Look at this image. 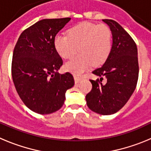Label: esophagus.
I'll return each mask as SVG.
<instances>
[{"label": "esophagus", "mask_w": 151, "mask_h": 151, "mask_svg": "<svg viewBox=\"0 0 151 151\" xmlns=\"http://www.w3.org/2000/svg\"><path fill=\"white\" fill-rule=\"evenodd\" d=\"M74 79H75V82L76 83H78V82L82 80V78L81 77H78V76H74Z\"/></svg>", "instance_id": "esophagus-1"}]
</instances>
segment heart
I'll return each mask as SVG.
<instances>
[{
  "label": "heart",
  "instance_id": "obj_1",
  "mask_svg": "<svg viewBox=\"0 0 151 151\" xmlns=\"http://www.w3.org/2000/svg\"><path fill=\"white\" fill-rule=\"evenodd\" d=\"M54 47L62 58L72 59L66 64V69L76 75L82 74L93 65L101 66L110 56L113 45L111 31L106 26L83 22L70 28L68 35H57Z\"/></svg>",
  "mask_w": 151,
  "mask_h": 151
}]
</instances>
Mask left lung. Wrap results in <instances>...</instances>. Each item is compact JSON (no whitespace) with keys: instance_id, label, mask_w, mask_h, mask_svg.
<instances>
[{"instance_id":"left-lung-1","label":"left lung","mask_w":151,"mask_h":151,"mask_svg":"<svg viewBox=\"0 0 151 151\" xmlns=\"http://www.w3.org/2000/svg\"><path fill=\"white\" fill-rule=\"evenodd\" d=\"M110 27L113 45L110 56L101 68L92 73L101 78L91 79L92 89L86 95L92 111L110 115L121 110L133 94L138 79L137 45L122 26L112 19H103ZM106 83L102 84L103 78Z\"/></svg>"}]
</instances>
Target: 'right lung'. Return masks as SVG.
Listing matches in <instances>:
<instances>
[{"label": "right lung", "mask_w": 151, "mask_h": 151, "mask_svg": "<svg viewBox=\"0 0 151 151\" xmlns=\"http://www.w3.org/2000/svg\"><path fill=\"white\" fill-rule=\"evenodd\" d=\"M70 18L45 19L25 29L13 54L11 72L16 90L28 108L39 114L60 110L65 94L74 85L69 73H57L63 60L54 47V38Z\"/></svg>", "instance_id": "1"}]
</instances>
